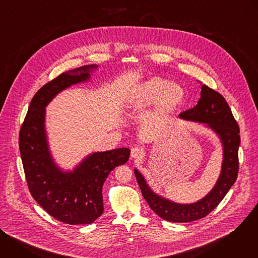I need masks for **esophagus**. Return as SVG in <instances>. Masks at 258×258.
<instances>
[{
    "label": "esophagus",
    "instance_id": "34e87169",
    "mask_svg": "<svg viewBox=\"0 0 258 258\" xmlns=\"http://www.w3.org/2000/svg\"><path fill=\"white\" fill-rule=\"evenodd\" d=\"M144 149L141 148V147H134V148H132V151H131V156L133 158H136V159H140L144 156Z\"/></svg>",
    "mask_w": 258,
    "mask_h": 258
}]
</instances>
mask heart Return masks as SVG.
<instances>
[{"label":"heart","mask_w":258,"mask_h":258,"mask_svg":"<svg viewBox=\"0 0 258 258\" xmlns=\"http://www.w3.org/2000/svg\"><path fill=\"white\" fill-rule=\"evenodd\" d=\"M185 100L186 91L182 87L154 78L134 88L126 104L131 110H142L156 102V111L161 115H169L178 110Z\"/></svg>","instance_id":"obj_1"}]
</instances>
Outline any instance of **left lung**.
<instances>
[{
  "mask_svg": "<svg viewBox=\"0 0 258 258\" xmlns=\"http://www.w3.org/2000/svg\"><path fill=\"white\" fill-rule=\"evenodd\" d=\"M200 95L198 104L192 109L181 112L179 117L206 123L217 134L223 143L222 171L213 189L195 203L178 204L155 194L147 185L141 172L135 169L136 178L147 203L158 216L171 223H190L208 215L227 195L239 172L240 130L231 109L222 95L206 85H202Z\"/></svg>",
  "mask_w": 258,
  "mask_h": 258,
  "instance_id": "obj_1",
  "label": "left lung"
}]
</instances>
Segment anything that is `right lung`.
<instances>
[{
	"label": "right lung",
	"mask_w": 258,
	"mask_h": 258,
	"mask_svg": "<svg viewBox=\"0 0 258 258\" xmlns=\"http://www.w3.org/2000/svg\"><path fill=\"white\" fill-rule=\"evenodd\" d=\"M98 65H85L61 73L33 96L20 127L19 149L29 192L51 216L68 225H87L103 213L102 187L113 168L124 164L128 148L95 152L72 171L53 161L45 131V107L61 91L86 82Z\"/></svg>",
	"instance_id": "obj_1"
}]
</instances>
